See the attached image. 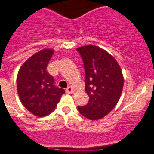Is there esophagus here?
<instances>
[{
    "mask_svg": "<svg viewBox=\"0 0 154 154\" xmlns=\"http://www.w3.org/2000/svg\"><path fill=\"white\" fill-rule=\"evenodd\" d=\"M66 92H67V93H74V89H73L72 87L69 86L67 88V90H66Z\"/></svg>",
    "mask_w": 154,
    "mask_h": 154,
    "instance_id": "obj_1",
    "label": "esophagus"
}]
</instances>
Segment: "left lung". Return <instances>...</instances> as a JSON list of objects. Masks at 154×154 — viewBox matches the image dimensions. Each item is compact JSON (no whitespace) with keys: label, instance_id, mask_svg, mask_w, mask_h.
Returning a JSON list of instances; mask_svg holds the SVG:
<instances>
[{"label":"left lung","instance_id":"obj_1","mask_svg":"<svg viewBox=\"0 0 154 154\" xmlns=\"http://www.w3.org/2000/svg\"><path fill=\"white\" fill-rule=\"evenodd\" d=\"M84 61L85 90L90 97L86 106H77L82 116L90 120L105 117L120 99L124 77L112 55L98 46L89 45L77 48Z\"/></svg>","mask_w":154,"mask_h":154}]
</instances>
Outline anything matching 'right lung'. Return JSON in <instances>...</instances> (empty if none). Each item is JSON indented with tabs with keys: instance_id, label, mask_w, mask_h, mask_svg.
Wrapping results in <instances>:
<instances>
[{
	"instance_id": "obj_1",
	"label": "right lung",
	"mask_w": 154,
	"mask_h": 154,
	"mask_svg": "<svg viewBox=\"0 0 154 154\" xmlns=\"http://www.w3.org/2000/svg\"><path fill=\"white\" fill-rule=\"evenodd\" d=\"M53 49H42L27 59L19 70L17 87L24 107L32 114L44 117L52 112L65 93L54 86V80L47 71Z\"/></svg>"
}]
</instances>
